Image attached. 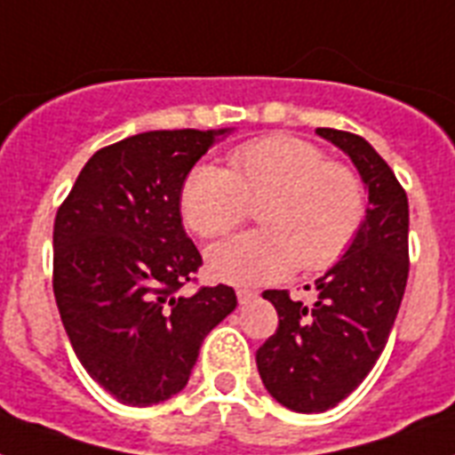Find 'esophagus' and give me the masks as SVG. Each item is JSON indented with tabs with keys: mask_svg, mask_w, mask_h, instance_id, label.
I'll return each instance as SVG.
<instances>
[{
	"mask_svg": "<svg viewBox=\"0 0 455 455\" xmlns=\"http://www.w3.org/2000/svg\"><path fill=\"white\" fill-rule=\"evenodd\" d=\"M235 295H238V302L241 304H248V302H252V299H257V292L248 291V288H241V291L235 292Z\"/></svg>",
	"mask_w": 455,
	"mask_h": 455,
	"instance_id": "obj_1",
	"label": "esophagus"
}]
</instances>
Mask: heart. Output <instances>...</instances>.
Instances as JSON below:
<instances>
[{"label": "heart", "mask_w": 455, "mask_h": 455, "mask_svg": "<svg viewBox=\"0 0 455 455\" xmlns=\"http://www.w3.org/2000/svg\"><path fill=\"white\" fill-rule=\"evenodd\" d=\"M259 207L262 231H250L207 250V269L231 285H267L302 264L323 271L338 264L366 221L359 174L331 163L302 139L269 137L235 148L228 170L198 164L181 186L186 227L203 238L231 234Z\"/></svg>", "instance_id": "obj_1"}]
</instances>
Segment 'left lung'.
Segmentation results:
<instances>
[{"label":"left lung","instance_id":"8db88e82","mask_svg":"<svg viewBox=\"0 0 455 455\" xmlns=\"http://www.w3.org/2000/svg\"><path fill=\"white\" fill-rule=\"evenodd\" d=\"M352 157L368 188L366 221L345 257L316 281L314 307L264 291L278 328L257 349V371L278 403L321 413L359 387L387 345L409 278V198L366 139L318 127Z\"/></svg>","mask_w":455,"mask_h":455}]
</instances>
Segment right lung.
I'll return each mask as SVG.
<instances>
[{"label":"right lung","instance_id":"1","mask_svg":"<svg viewBox=\"0 0 455 455\" xmlns=\"http://www.w3.org/2000/svg\"><path fill=\"white\" fill-rule=\"evenodd\" d=\"M228 130L134 134L89 157L53 221V295L77 359L117 402L186 387L203 339L235 309L228 285L181 295L203 264L179 196Z\"/></svg>","mask_w":455,"mask_h":455}]
</instances>
